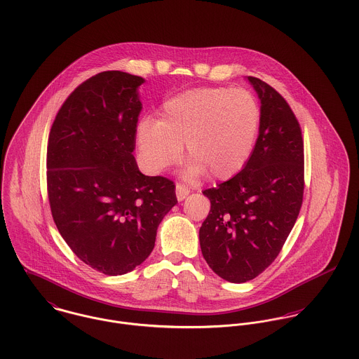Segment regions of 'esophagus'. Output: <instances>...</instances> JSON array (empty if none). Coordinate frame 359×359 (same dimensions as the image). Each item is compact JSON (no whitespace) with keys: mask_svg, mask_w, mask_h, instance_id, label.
Segmentation results:
<instances>
[{"mask_svg":"<svg viewBox=\"0 0 359 359\" xmlns=\"http://www.w3.org/2000/svg\"><path fill=\"white\" fill-rule=\"evenodd\" d=\"M189 189L185 187V185H182V184H177L175 185V195H177V199L181 202V201H184L188 195H189Z\"/></svg>","mask_w":359,"mask_h":359,"instance_id":"34e87169","label":"esophagus"}]
</instances>
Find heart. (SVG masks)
I'll return each instance as SVG.
<instances>
[{
    "instance_id": "obj_1",
    "label": "heart",
    "mask_w": 359,
    "mask_h": 359,
    "mask_svg": "<svg viewBox=\"0 0 359 359\" xmlns=\"http://www.w3.org/2000/svg\"><path fill=\"white\" fill-rule=\"evenodd\" d=\"M157 116V121H141L135 134L148 171L157 174L175 164L185 145L188 180L207 172L225 181L238 175L252 157L261 106L248 90L202 87L168 98Z\"/></svg>"
}]
</instances>
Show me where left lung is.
I'll use <instances>...</instances> for the list:
<instances>
[{
  "mask_svg": "<svg viewBox=\"0 0 359 359\" xmlns=\"http://www.w3.org/2000/svg\"><path fill=\"white\" fill-rule=\"evenodd\" d=\"M261 102L256 147L245 168L203 191L210 212L199 241L208 266L222 279H255L280 253L299 217L304 194V144L285 98L248 77Z\"/></svg>",
  "mask_w": 359,
  "mask_h": 359,
  "instance_id": "obj_1",
  "label": "left lung"
}]
</instances>
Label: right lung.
Masks as SVG:
<instances>
[{
    "mask_svg": "<svg viewBox=\"0 0 359 359\" xmlns=\"http://www.w3.org/2000/svg\"><path fill=\"white\" fill-rule=\"evenodd\" d=\"M144 81L118 70L95 74L62 104L48 138L56 228L83 262L111 276L149 257L158 224L177 205L174 182L144 175L133 154Z\"/></svg>",
    "mask_w": 359,
    "mask_h": 359,
    "instance_id": "1",
    "label": "right lung"
}]
</instances>
